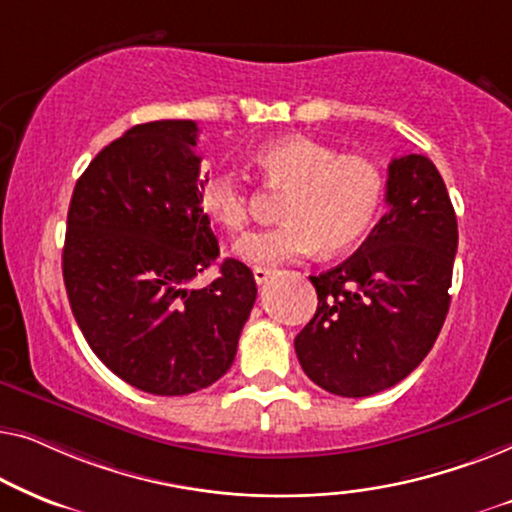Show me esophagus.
I'll use <instances>...</instances> for the list:
<instances>
[{
    "label": "esophagus",
    "instance_id": "1",
    "mask_svg": "<svg viewBox=\"0 0 512 512\" xmlns=\"http://www.w3.org/2000/svg\"><path fill=\"white\" fill-rule=\"evenodd\" d=\"M270 277H272V270H268V268H254V279H256L258 286L268 284Z\"/></svg>",
    "mask_w": 512,
    "mask_h": 512
}]
</instances>
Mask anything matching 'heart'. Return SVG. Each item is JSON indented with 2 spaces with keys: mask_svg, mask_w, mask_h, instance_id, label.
Wrapping results in <instances>:
<instances>
[{
  "mask_svg": "<svg viewBox=\"0 0 512 512\" xmlns=\"http://www.w3.org/2000/svg\"><path fill=\"white\" fill-rule=\"evenodd\" d=\"M270 188L286 191L279 226L256 230L235 244V256L256 268H275L319 249L335 256L354 247L380 214L387 177L373 158L338 153L303 135L279 137L251 153ZM200 205L230 233L247 228L251 195L242 174L216 170L200 188Z\"/></svg>",
  "mask_w": 512,
  "mask_h": 512,
  "instance_id": "b5f03b06",
  "label": "heart"
}]
</instances>
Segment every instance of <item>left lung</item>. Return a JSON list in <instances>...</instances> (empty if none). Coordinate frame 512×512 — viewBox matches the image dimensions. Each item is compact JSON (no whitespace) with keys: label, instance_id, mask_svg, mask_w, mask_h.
I'll list each match as a JSON object with an SVG mask.
<instances>
[{"label":"left lung","instance_id":"8db88e82","mask_svg":"<svg viewBox=\"0 0 512 512\" xmlns=\"http://www.w3.org/2000/svg\"><path fill=\"white\" fill-rule=\"evenodd\" d=\"M387 207L354 256L310 277L317 312L293 345L305 375L335 396L405 380L450 310L459 233L436 165L419 153L391 160Z\"/></svg>","mask_w":512,"mask_h":512}]
</instances>
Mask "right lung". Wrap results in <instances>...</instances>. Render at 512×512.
<instances>
[{
	"label": "right lung",
	"mask_w": 512,
	"mask_h": 512,
	"mask_svg": "<svg viewBox=\"0 0 512 512\" xmlns=\"http://www.w3.org/2000/svg\"><path fill=\"white\" fill-rule=\"evenodd\" d=\"M198 125H135L90 160L67 212L62 277L83 338L111 373L186 396L228 373L256 303L247 265L226 258L200 205Z\"/></svg>",
	"instance_id": "obj_1"
}]
</instances>
